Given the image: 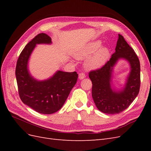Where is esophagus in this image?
I'll return each instance as SVG.
<instances>
[{
  "instance_id": "34e87169",
  "label": "esophagus",
  "mask_w": 151,
  "mask_h": 151,
  "mask_svg": "<svg viewBox=\"0 0 151 151\" xmlns=\"http://www.w3.org/2000/svg\"><path fill=\"white\" fill-rule=\"evenodd\" d=\"M85 77H86L85 74H84V73H83V72H81V73H80V74H79V79H81V80L84 79Z\"/></svg>"
}]
</instances>
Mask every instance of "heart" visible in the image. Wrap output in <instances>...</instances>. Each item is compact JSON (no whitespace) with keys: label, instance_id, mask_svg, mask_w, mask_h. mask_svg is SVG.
<instances>
[{"label":"heart","instance_id":"1","mask_svg":"<svg viewBox=\"0 0 151 151\" xmlns=\"http://www.w3.org/2000/svg\"><path fill=\"white\" fill-rule=\"evenodd\" d=\"M101 45L102 43L99 40L89 42L77 49L74 56L79 60L89 56L85 62L86 68L88 70L98 69L106 63L110 55L109 49L106 47H101Z\"/></svg>","mask_w":151,"mask_h":151}]
</instances>
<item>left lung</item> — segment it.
Returning <instances> with one entry per match:
<instances>
[{
  "mask_svg": "<svg viewBox=\"0 0 151 151\" xmlns=\"http://www.w3.org/2000/svg\"><path fill=\"white\" fill-rule=\"evenodd\" d=\"M120 59L129 63L131 71L124 87L116 90L112 88V72ZM89 77L92 81V96L97 108L107 114L120 113L130 106L139 93L140 65L139 58L123 36L118 34L115 52L103 67L91 71Z\"/></svg>",
  "mask_w": 151,
  "mask_h": 151,
  "instance_id": "8db88e82",
  "label": "left lung"
}]
</instances>
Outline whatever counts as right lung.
Returning <instances> with one entry per match:
<instances>
[{"mask_svg": "<svg viewBox=\"0 0 151 151\" xmlns=\"http://www.w3.org/2000/svg\"><path fill=\"white\" fill-rule=\"evenodd\" d=\"M38 44H52V39L45 33H40L26 45L17 61L16 77L21 99L36 112L52 114L65 103L70 91L77 83L76 72L57 71L49 79L38 81L28 70V61Z\"/></svg>", "mask_w": 151, "mask_h": 151, "instance_id": "right-lung-1", "label": "right lung"}]
</instances>
